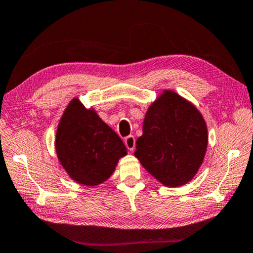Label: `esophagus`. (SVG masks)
<instances>
[{
    "instance_id": "obj_1",
    "label": "esophagus",
    "mask_w": 253,
    "mask_h": 253,
    "mask_svg": "<svg viewBox=\"0 0 253 253\" xmlns=\"http://www.w3.org/2000/svg\"><path fill=\"white\" fill-rule=\"evenodd\" d=\"M125 145H126V147H127L128 150H129L130 152H133V151L135 150L136 143H135V137H134L133 135L127 136V137L125 138Z\"/></svg>"
}]
</instances>
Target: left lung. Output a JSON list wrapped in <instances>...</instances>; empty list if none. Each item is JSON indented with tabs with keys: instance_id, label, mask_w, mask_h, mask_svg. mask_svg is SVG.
Returning <instances> with one entry per match:
<instances>
[{
	"instance_id": "1",
	"label": "left lung",
	"mask_w": 253,
	"mask_h": 253,
	"mask_svg": "<svg viewBox=\"0 0 253 253\" xmlns=\"http://www.w3.org/2000/svg\"><path fill=\"white\" fill-rule=\"evenodd\" d=\"M207 142L206 123L200 112L175 92L164 91L148 108L135 156L160 182L178 187L194 178Z\"/></svg>"
}]
</instances>
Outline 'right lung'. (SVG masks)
I'll list each match as a JSON object with an SVG mask.
<instances>
[{"mask_svg": "<svg viewBox=\"0 0 253 253\" xmlns=\"http://www.w3.org/2000/svg\"><path fill=\"white\" fill-rule=\"evenodd\" d=\"M55 145L64 169L84 186L106 181L118 160L127 154L119 136L79 99L72 100L63 114Z\"/></svg>", "mask_w": 253, "mask_h": 253, "instance_id": "right-lung-1", "label": "right lung"}]
</instances>
